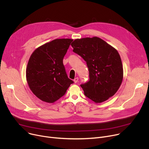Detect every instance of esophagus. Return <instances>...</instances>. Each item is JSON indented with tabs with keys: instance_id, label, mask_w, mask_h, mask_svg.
<instances>
[{
	"instance_id": "34e87169",
	"label": "esophagus",
	"mask_w": 149,
	"mask_h": 149,
	"mask_svg": "<svg viewBox=\"0 0 149 149\" xmlns=\"http://www.w3.org/2000/svg\"><path fill=\"white\" fill-rule=\"evenodd\" d=\"M74 81L75 83H77V82L78 81V77L75 78V79H74Z\"/></svg>"
}]
</instances>
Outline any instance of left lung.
Returning a JSON list of instances; mask_svg holds the SVG:
<instances>
[{
    "label": "left lung",
    "instance_id": "1",
    "mask_svg": "<svg viewBox=\"0 0 149 149\" xmlns=\"http://www.w3.org/2000/svg\"><path fill=\"white\" fill-rule=\"evenodd\" d=\"M71 46L73 52L86 61L88 68L90 79L80 85L84 95L95 102H102L113 96L123 75L117 51L98 37L75 39Z\"/></svg>",
    "mask_w": 149,
    "mask_h": 149
}]
</instances>
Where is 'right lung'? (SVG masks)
<instances>
[{
    "label": "right lung",
    "instance_id": "1",
    "mask_svg": "<svg viewBox=\"0 0 149 149\" xmlns=\"http://www.w3.org/2000/svg\"><path fill=\"white\" fill-rule=\"evenodd\" d=\"M56 39L38 48L31 55L26 71L32 93L42 101L53 103L64 95L74 81L67 74L63 59L72 42Z\"/></svg>",
    "mask_w": 149,
    "mask_h": 149
}]
</instances>
